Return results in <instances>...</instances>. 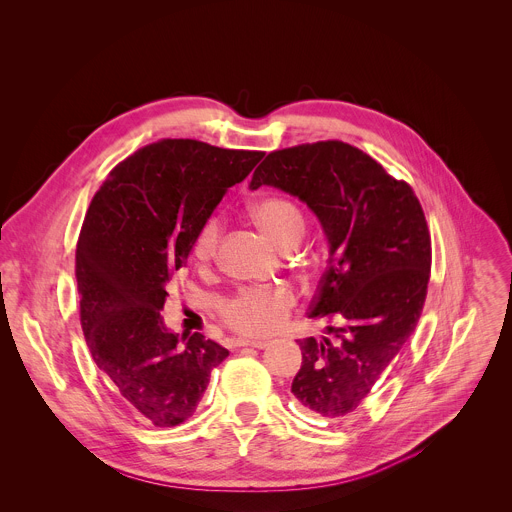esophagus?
I'll list each match as a JSON object with an SVG mask.
<instances>
[{
	"label": "esophagus",
	"mask_w": 512,
	"mask_h": 512,
	"mask_svg": "<svg viewBox=\"0 0 512 512\" xmlns=\"http://www.w3.org/2000/svg\"><path fill=\"white\" fill-rule=\"evenodd\" d=\"M237 346H249V348L263 350V348L269 346V342H265V339H255V337H239L237 339Z\"/></svg>",
	"instance_id": "34e87169"
}]
</instances>
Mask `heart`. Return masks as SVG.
<instances>
[{
	"label": "heart",
	"mask_w": 512,
	"mask_h": 512,
	"mask_svg": "<svg viewBox=\"0 0 512 512\" xmlns=\"http://www.w3.org/2000/svg\"><path fill=\"white\" fill-rule=\"evenodd\" d=\"M255 225L283 251L295 247L303 237V215L287 199H263L249 209ZM221 243V221L209 219L199 229L193 241V261L197 267H207ZM293 307V295L285 287H245L223 299L219 313L223 321L235 331L247 335H267L283 325Z\"/></svg>",
	"instance_id": "1"
}]
</instances>
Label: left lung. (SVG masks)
<instances>
[{
    "mask_svg": "<svg viewBox=\"0 0 512 512\" xmlns=\"http://www.w3.org/2000/svg\"><path fill=\"white\" fill-rule=\"evenodd\" d=\"M301 199L329 245L309 317L331 337L299 339L301 368L291 392L307 412L350 418L400 354L420 319L432 245L418 197L364 150L321 140L269 152L251 189Z\"/></svg>",
    "mask_w": 512,
    "mask_h": 512,
    "instance_id": "left-lung-1",
    "label": "left lung"
}]
</instances>
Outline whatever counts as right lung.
<instances>
[{"label":"right lung","instance_id":"1","mask_svg":"<svg viewBox=\"0 0 512 512\" xmlns=\"http://www.w3.org/2000/svg\"><path fill=\"white\" fill-rule=\"evenodd\" d=\"M263 158L191 138L152 142L112 168L76 245L80 321L96 366L150 424L191 418L229 352L203 333H170L166 287L229 187Z\"/></svg>","mask_w":512,"mask_h":512}]
</instances>
